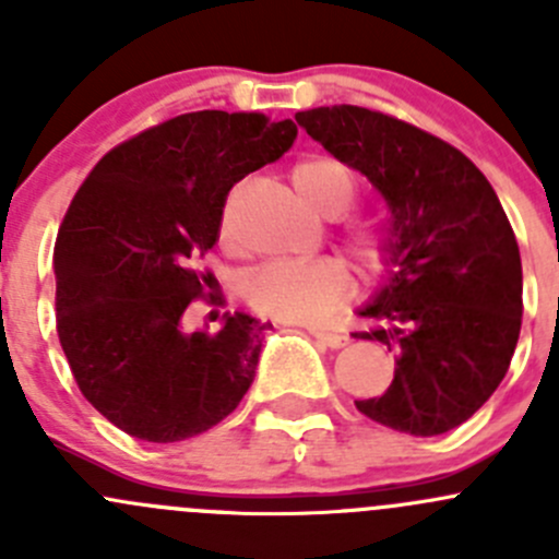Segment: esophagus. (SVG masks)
Masks as SVG:
<instances>
[{
    "label": "esophagus",
    "instance_id": "esophagus-1",
    "mask_svg": "<svg viewBox=\"0 0 559 559\" xmlns=\"http://www.w3.org/2000/svg\"><path fill=\"white\" fill-rule=\"evenodd\" d=\"M308 332H311L316 341H321L324 346H330V348H341V346H346V343H348V337L343 335V332L321 330V326H308Z\"/></svg>",
    "mask_w": 559,
    "mask_h": 559
}]
</instances>
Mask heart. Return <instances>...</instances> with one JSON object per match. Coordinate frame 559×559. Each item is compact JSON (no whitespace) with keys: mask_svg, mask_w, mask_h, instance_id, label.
I'll list each match as a JSON object with an SVG mask.
<instances>
[{"mask_svg":"<svg viewBox=\"0 0 559 559\" xmlns=\"http://www.w3.org/2000/svg\"><path fill=\"white\" fill-rule=\"evenodd\" d=\"M292 183L302 200L321 213L346 211L357 197V175L341 159L326 154L302 156L292 167ZM222 240L229 243L233 233L222 222ZM346 246L359 264L381 270L386 262L384 229L373 222H348ZM354 292V275L346 262L335 257L306 264L273 262L253 270L243 284V297L253 311L281 321H319L343 306Z\"/></svg>","mask_w":559,"mask_h":559,"instance_id":"obj_1","label":"heart"}]
</instances>
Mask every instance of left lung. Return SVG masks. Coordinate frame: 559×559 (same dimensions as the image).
I'll use <instances>...</instances> for the list:
<instances>
[{
    "instance_id": "obj_1",
    "label": "left lung",
    "mask_w": 559,
    "mask_h": 559,
    "mask_svg": "<svg viewBox=\"0 0 559 559\" xmlns=\"http://www.w3.org/2000/svg\"><path fill=\"white\" fill-rule=\"evenodd\" d=\"M335 159L389 205V281L362 313L394 379L354 400L359 414L411 436H441L471 419L509 373L522 330V259L484 173L447 140L357 105L297 112Z\"/></svg>"
}]
</instances>
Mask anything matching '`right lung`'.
Segmentation results:
<instances>
[{
  "mask_svg": "<svg viewBox=\"0 0 559 559\" xmlns=\"http://www.w3.org/2000/svg\"><path fill=\"white\" fill-rule=\"evenodd\" d=\"M295 138L289 118L183 112L107 151L72 197L53 248L56 332L83 397L127 436L194 438L251 386L267 324L224 313L216 332H189L183 316L197 300L224 306L194 262L233 186Z\"/></svg>",
  "mask_w": 559,
  "mask_h": 559,
  "instance_id": "1",
  "label": "right lung"
}]
</instances>
